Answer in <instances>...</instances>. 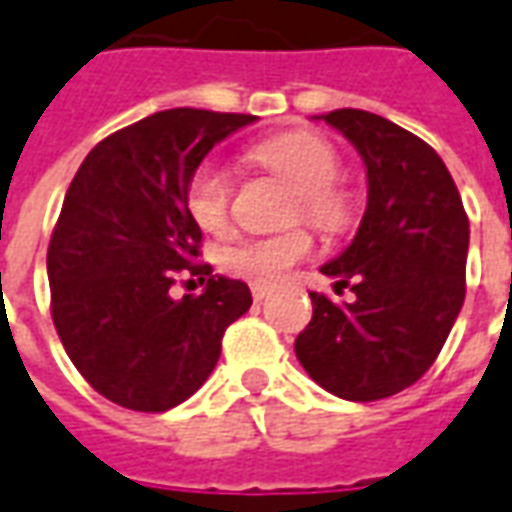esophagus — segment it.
<instances>
[{"mask_svg":"<svg viewBox=\"0 0 512 512\" xmlns=\"http://www.w3.org/2000/svg\"><path fill=\"white\" fill-rule=\"evenodd\" d=\"M250 292H253V301H264V298L270 295V287H267V284H253Z\"/></svg>","mask_w":512,"mask_h":512,"instance_id":"1","label":"esophagus"}]
</instances>
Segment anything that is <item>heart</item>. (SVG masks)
Listing matches in <instances>:
<instances>
[{
    "label": "heart",
    "mask_w": 512,
    "mask_h": 512,
    "mask_svg": "<svg viewBox=\"0 0 512 512\" xmlns=\"http://www.w3.org/2000/svg\"><path fill=\"white\" fill-rule=\"evenodd\" d=\"M253 161L273 169L298 192V206L306 220L323 231H340L351 203L334 183L340 178V155L323 136L309 130L278 133L273 139L250 147ZM189 217L209 234H222L231 217V175L220 161H200L186 181ZM315 239L309 231L295 228L276 236H248L222 248L220 267L236 278L253 284H276L292 267L309 259Z\"/></svg>",
    "instance_id": "heart-1"
}]
</instances>
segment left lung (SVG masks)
<instances>
[{
  "mask_svg": "<svg viewBox=\"0 0 512 512\" xmlns=\"http://www.w3.org/2000/svg\"><path fill=\"white\" fill-rule=\"evenodd\" d=\"M357 147L368 209L351 245L320 267L354 301L309 292L312 320L295 357L323 390L376 401L415 384L449 337L465 298L468 217L440 155L384 116H317Z\"/></svg>",
  "mask_w": 512,
  "mask_h": 512,
  "instance_id": "1",
  "label": "left lung"
}]
</instances>
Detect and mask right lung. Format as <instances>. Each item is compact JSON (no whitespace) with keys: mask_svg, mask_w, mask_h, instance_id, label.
Here are the masks:
<instances>
[{"mask_svg":"<svg viewBox=\"0 0 512 512\" xmlns=\"http://www.w3.org/2000/svg\"><path fill=\"white\" fill-rule=\"evenodd\" d=\"M256 122L197 108L158 111L102 139L80 164L47 250L52 323L100 396L167 412L209 379L222 334L250 309L245 281L211 276L186 181L214 144ZM178 269L203 296L168 295Z\"/></svg>","mask_w":512,"mask_h":512,"instance_id":"obj_1","label":"right lung"}]
</instances>
